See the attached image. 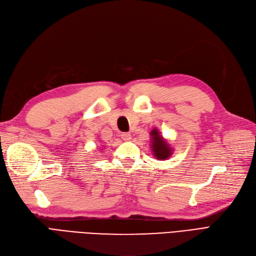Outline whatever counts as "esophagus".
<instances>
[{"mask_svg":"<svg viewBox=\"0 0 256 256\" xmlns=\"http://www.w3.org/2000/svg\"><path fill=\"white\" fill-rule=\"evenodd\" d=\"M120 136H122V138L124 140H131V134H127V132H125V134H122Z\"/></svg>","mask_w":256,"mask_h":256,"instance_id":"1","label":"esophagus"}]
</instances>
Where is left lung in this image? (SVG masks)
Listing matches in <instances>:
<instances>
[{"label":"left lung","mask_w":256,"mask_h":256,"mask_svg":"<svg viewBox=\"0 0 256 256\" xmlns=\"http://www.w3.org/2000/svg\"><path fill=\"white\" fill-rule=\"evenodd\" d=\"M152 136V149L154 156L158 158V160H166L172 156V148L170 146V144L166 142L163 138L160 132L156 128H154L150 132Z\"/></svg>","instance_id":"1"}]
</instances>
